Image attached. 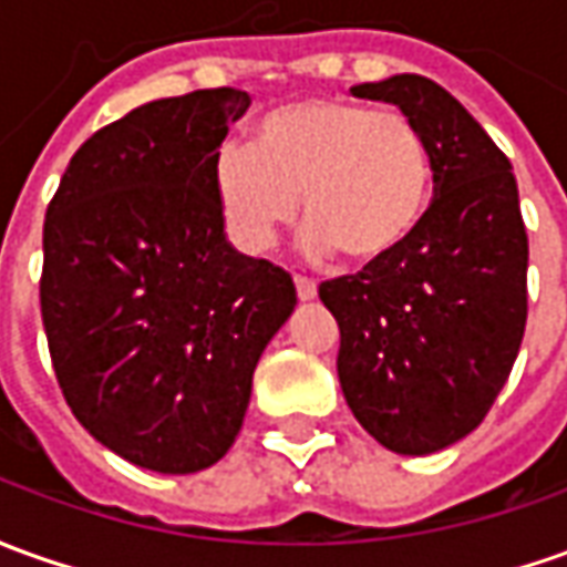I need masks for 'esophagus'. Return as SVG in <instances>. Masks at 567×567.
Segmentation results:
<instances>
[{
  "instance_id": "1",
  "label": "esophagus",
  "mask_w": 567,
  "mask_h": 567,
  "mask_svg": "<svg viewBox=\"0 0 567 567\" xmlns=\"http://www.w3.org/2000/svg\"><path fill=\"white\" fill-rule=\"evenodd\" d=\"M292 284H296V296H299L302 302H311V299L318 296V284H315L311 277L296 275V277H292Z\"/></svg>"
}]
</instances>
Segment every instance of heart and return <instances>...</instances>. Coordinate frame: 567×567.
I'll list each match as a JSON object with an SVG mask.
<instances>
[{
    "instance_id": "b5f03b06",
    "label": "heart",
    "mask_w": 567,
    "mask_h": 567,
    "mask_svg": "<svg viewBox=\"0 0 567 567\" xmlns=\"http://www.w3.org/2000/svg\"><path fill=\"white\" fill-rule=\"evenodd\" d=\"M432 147L404 111L342 95L302 97L265 113L249 147L213 159L221 216L246 252H265L306 213L311 252L342 249L382 265L416 237L432 200Z\"/></svg>"
}]
</instances>
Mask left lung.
I'll use <instances>...</instances> for the list:
<instances>
[{
  "label": "left lung",
  "instance_id": "1",
  "mask_svg": "<svg viewBox=\"0 0 567 567\" xmlns=\"http://www.w3.org/2000/svg\"><path fill=\"white\" fill-rule=\"evenodd\" d=\"M410 113L432 147V203L395 259L321 284L339 382L382 447L423 456L466 439L509 380L528 321V234L513 163L439 82L351 89Z\"/></svg>",
  "mask_w": 567,
  "mask_h": 567
}]
</instances>
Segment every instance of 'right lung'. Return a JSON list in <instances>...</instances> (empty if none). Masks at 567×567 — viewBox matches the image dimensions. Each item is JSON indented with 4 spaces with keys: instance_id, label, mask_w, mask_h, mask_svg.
<instances>
[{
    "instance_id": "1",
    "label": "right lung",
    "mask_w": 567,
    "mask_h": 567,
    "mask_svg": "<svg viewBox=\"0 0 567 567\" xmlns=\"http://www.w3.org/2000/svg\"><path fill=\"white\" fill-rule=\"evenodd\" d=\"M246 107L240 89H200L128 111L73 154L45 213L58 385L89 435L166 475L228 454L296 308L292 277L225 237L213 159Z\"/></svg>"
}]
</instances>
